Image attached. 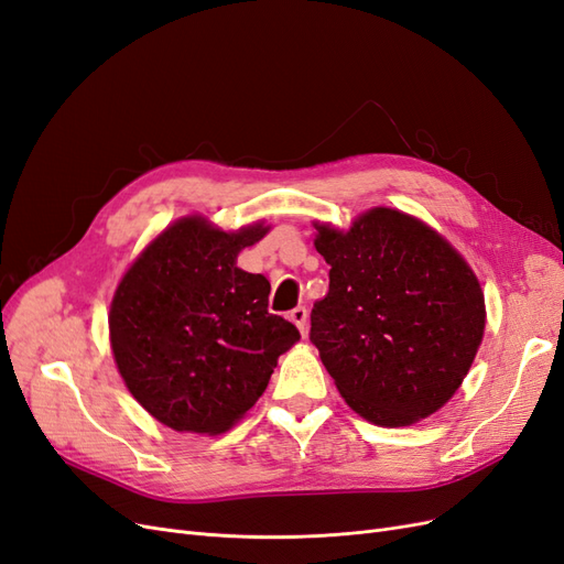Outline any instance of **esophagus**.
I'll list each match as a JSON object with an SVG mask.
<instances>
[{
    "label": "esophagus",
    "instance_id": "obj_1",
    "mask_svg": "<svg viewBox=\"0 0 564 564\" xmlns=\"http://www.w3.org/2000/svg\"><path fill=\"white\" fill-rule=\"evenodd\" d=\"M289 319H292V322L296 324L301 334L308 332V311H305L303 305H299V308H294L292 313H289Z\"/></svg>",
    "mask_w": 564,
    "mask_h": 564
}]
</instances>
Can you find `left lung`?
I'll list each match as a JSON object with an SVG mask.
<instances>
[{"label":"left lung","instance_id":"1","mask_svg":"<svg viewBox=\"0 0 564 564\" xmlns=\"http://www.w3.org/2000/svg\"><path fill=\"white\" fill-rule=\"evenodd\" d=\"M315 228L332 270L311 340L338 392L377 425L431 416L480 348V282L445 237L395 209H371L348 232Z\"/></svg>","mask_w":564,"mask_h":564}]
</instances>
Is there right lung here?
<instances>
[{"label": "right lung", "mask_w": 564, "mask_h": 564, "mask_svg": "<svg viewBox=\"0 0 564 564\" xmlns=\"http://www.w3.org/2000/svg\"><path fill=\"white\" fill-rule=\"evenodd\" d=\"M268 232L212 228L191 216L166 228L119 282L110 344L131 395L174 431L224 433L263 395L278 357L301 338L268 313L270 282L237 268Z\"/></svg>", "instance_id": "add662e5"}]
</instances>
